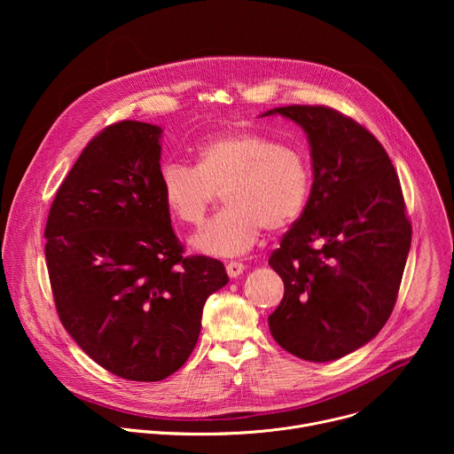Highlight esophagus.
<instances>
[{"label":"esophagus","instance_id":"esophagus-1","mask_svg":"<svg viewBox=\"0 0 454 454\" xmlns=\"http://www.w3.org/2000/svg\"><path fill=\"white\" fill-rule=\"evenodd\" d=\"M226 273H228L230 278H237V277H240L244 273V264L231 261V262L226 264Z\"/></svg>","mask_w":454,"mask_h":454}]
</instances>
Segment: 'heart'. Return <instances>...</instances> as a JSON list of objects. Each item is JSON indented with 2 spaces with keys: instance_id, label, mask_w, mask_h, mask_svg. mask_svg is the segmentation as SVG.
<instances>
[{
  "instance_id": "1",
  "label": "heart",
  "mask_w": 454,
  "mask_h": 454,
  "mask_svg": "<svg viewBox=\"0 0 454 454\" xmlns=\"http://www.w3.org/2000/svg\"><path fill=\"white\" fill-rule=\"evenodd\" d=\"M165 207L183 224H200L224 192L226 212L208 221L190 244L212 256L249 251L262 230L278 233L303 214L310 196V168L294 147L239 131L215 137L198 151V167L170 161L160 170Z\"/></svg>"
}]
</instances>
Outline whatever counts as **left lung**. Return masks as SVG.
<instances>
[{"label": "left lung", "mask_w": 454, "mask_h": 454, "mask_svg": "<svg viewBox=\"0 0 454 454\" xmlns=\"http://www.w3.org/2000/svg\"><path fill=\"white\" fill-rule=\"evenodd\" d=\"M307 135L312 188L270 266L284 298L268 317L293 356L327 363L373 340L390 317L411 224L390 156L357 121L323 106L275 107Z\"/></svg>", "instance_id": "obj_1"}]
</instances>
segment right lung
Listing matches in <instances>:
<instances>
[{
	"mask_svg": "<svg viewBox=\"0 0 454 454\" xmlns=\"http://www.w3.org/2000/svg\"><path fill=\"white\" fill-rule=\"evenodd\" d=\"M160 125L123 120L82 151L50 208L44 254L55 307L74 341L111 373L156 382L201 333L224 264L183 256L160 188Z\"/></svg>",
	"mask_w": 454,
	"mask_h": 454,
	"instance_id": "right-lung-1",
	"label": "right lung"
}]
</instances>
